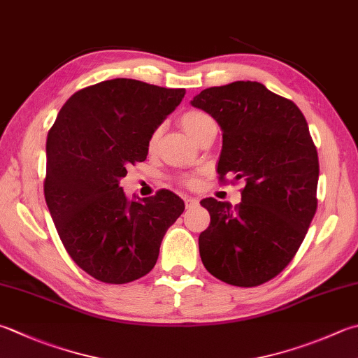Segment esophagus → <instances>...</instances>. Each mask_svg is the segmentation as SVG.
<instances>
[{"label":"esophagus","instance_id":"esophagus-1","mask_svg":"<svg viewBox=\"0 0 358 358\" xmlns=\"http://www.w3.org/2000/svg\"><path fill=\"white\" fill-rule=\"evenodd\" d=\"M199 206V199L196 198H185V207L187 208H194Z\"/></svg>","mask_w":358,"mask_h":358}]
</instances>
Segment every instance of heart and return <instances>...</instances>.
<instances>
[{
	"instance_id": "obj_1",
	"label": "heart",
	"mask_w": 358,
	"mask_h": 358,
	"mask_svg": "<svg viewBox=\"0 0 358 358\" xmlns=\"http://www.w3.org/2000/svg\"><path fill=\"white\" fill-rule=\"evenodd\" d=\"M180 123L188 136L196 140L201 136V132L204 131L208 124L213 123V120L208 117L207 113L201 112V110H188L184 113V115H182ZM157 137H159V131L152 134L151 143H154ZM188 184H192V179H188Z\"/></svg>"
}]
</instances>
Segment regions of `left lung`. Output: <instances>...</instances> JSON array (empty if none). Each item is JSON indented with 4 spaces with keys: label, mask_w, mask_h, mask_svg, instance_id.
I'll list each match as a JSON object with an SVG mask.
<instances>
[{
    "label": "left lung",
    "mask_w": 358,
    "mask_h": 358,
    "mask_svg": "<svg viewBox=\"0 0 358 358\" xmlns=\"http://www.w3.org/2000/svg\"><path fill=\"white\" fill-rule=\"evenodd\" d=\"M190 104L222 131L220 179L246 182L237 207L201 201L210 213L199 235L201 260L226 284H265L298 252L318 204V152L307 121L293 101L251 80L210 87Z\"/></svg>",
    "instance_id": "left-lung-1"
}]
</instances>
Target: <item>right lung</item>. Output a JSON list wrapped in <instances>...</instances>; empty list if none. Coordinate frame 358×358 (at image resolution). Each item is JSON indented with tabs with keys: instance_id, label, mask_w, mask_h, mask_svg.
Here are the masks:
<instances>
[{
	"instance_id": "add662e5",
	"label": "right lung",
	"mask_w": 358,
	"mask_h": 358,
	"mask_svg": "<svg viewBox=\"0 0 358 358\" xmlns=\"http://www.w3.org/2000/svg\"><path fill=\"white\" fill-rule=\"evenodd\" d=\"M184 95L118 78L76 92L57 113L46 138L45 199L66 252L92 278H143L184 212V201L168 190L129 199L120 187L126 166L146 159L154 131Z\"/></svg>"
}]
</instances>
